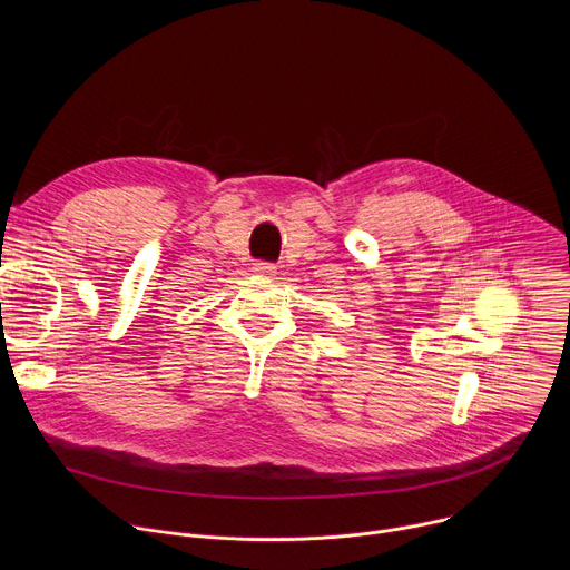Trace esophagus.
<instances>
[{"label":"esophagus","instance_id":"1","mask_svg":"<svg viewBox=\"0 0 570 570\" xmlns=\"http://www.w3.org/2000/svg\"><path fill=\"white\" fill-rule=\"evenodd\" d=\"M253 271H255L257 275H262V277H273V275L277 273V266L271 264V262H257Z\"/></svg>","mask_w":570,"mask_h":570}]
</instances>
